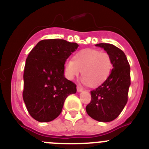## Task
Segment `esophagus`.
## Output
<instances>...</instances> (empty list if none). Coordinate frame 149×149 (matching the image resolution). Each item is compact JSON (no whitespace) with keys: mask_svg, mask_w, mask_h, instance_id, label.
<instances>
[{"mask_svg":"<svg viewBox=\"0 0 149 149\" xmlns=\"http://www.w3.org/2000/svg\"><path fill=\"white\" fill-rule=\"evenodd\" d=\"M76 88H77V91H79V92H80V91H81L83 90V88L81 86H77Z\"/></svg>","mask_w":149,"mask_h":149,"instance_id":"1","label":"esophagus"}]
</instances>
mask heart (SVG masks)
Segmentation results:
<instances>
[{"instance_id":"obj_1","label":"heart","mask_w":149,"mask_h":149,"mask_svg":"<svg viewBox=\"0 0 149 149\" xmlns=\"http://www.w3.org/2000/svg\"><path fill=\"white\" fill-rule=\"evenodd\" d=\"M112 61L106 52L86 49L78 52L73 59L65 61L64 70L66 77L73 80L81 71L83 82L91 86L102 84L110 74Z\"/></svg>"}]
</instances>
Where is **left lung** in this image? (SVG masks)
<instances>
[{
    "instance_id": "left-lung-1",
    "label": "left lung",
    "mask_w": 149,
    "mask_h": 149,
    "mask_svg": "<svg viewBox=\"0 0 149 149\" xmlns=\"http://www.w3.org/2000/svg\"><path fill=\"white\" fill-rule=\"evenodd\" d=\"M96 46L104 48L110 55L113 68L106 81L91 91V100L86 110L94 120L110 122L119 116L127 104L130 68L125 55L120 48L108 43H100Z\"/></svg>"
}]
</instances>
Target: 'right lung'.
<instances>
[{
    "instance_id": "1",
    "label": "right lung",
    "mask_w": 149,
    "mask_h": 149,
    "mask_svg": "<svg viewBox=\"0 0 149 149\" xmlns=\"http://www.w3.org/2000/svg\"><path fill=\"white\" fill-rule=\"evenodd\" d=\"M78 47L64 40H42L29 54L22 95L29 113L36 120H55L68 96L76 92V84L64 76V65Z\"/></svg>"
}]
</instances>
